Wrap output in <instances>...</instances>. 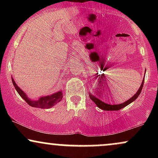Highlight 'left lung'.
<instances>
[{
	"label": "left lung",
	"mask_w": 158,
	"mask_h": 158,
	"mask_svg": "<svg viewBox=\"0 0 158 158\" xmlns=\"http://www.w3.org/2000/svg\"><path fill=\"white\" fill-rule=\"evenodd\" d=\"M97 77H98V76H97ZM97 77L95 78V81H97V86H98V87L99 86V88H100L101 85H102L103 83L105 82V81H104L105 79H103V78H100V79H98V80H97ZM143 84H144V78H143L142 83H141L140 87H139V88L138 89V90L137 91V93H136L135 95L133 96V97L130 98L129 99H128V100L126 101V102H124L123 103H121V104H118V105L108 104V103L102 102L101 99H99V98L96 97V96H94V94H92L91 93H90V92H89V97L90 98V99H91V100L93 101V102L95 103L96 105H97V106L99 107L100 109L104 110H120L121 108H123L124 107L127 106L128 105H129L130 103H131L132 102H134V101H135V99H137V97H138L139 94L141 93V90H142V89H143ZM96 93H97V92H96ZM98 93H99V92H98Z\"/></svg>",
	"instance_id": "8db88e82"
}]
</instances>
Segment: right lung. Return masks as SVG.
<instances>
[{"instance_id": "1", "label": "right lung", "mask_w": 158, "mask_h": 158, "mask_svg": "<svg viewBox=\"0 0 158 158\" xmlns=\"http://www.w3.org/2000/svg\"><path fill=\"white\" fill-rule=\"evenodd\" d=\"M12 81L15 90H17V92L19 93V95L21 96V98H23V99L26 101L29 106L34 107V108H52V106H54L55 105L57 104L58 102H60L61 99H62L63 94L61 90L51 94V95L44 96V97H39L38 99H30V98L27 97V94H25V92H23V90L18 86L17 84L15 83V80L12 79Z\"/></svg>"}]
</instances>
